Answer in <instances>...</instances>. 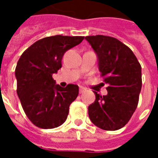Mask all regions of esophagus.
<instances>
[{"mask_svg":"<svg viewBox=\"0 0 158 158\" xmlns=\"http://www.w3.org/2000/svg\"><path fill=\"white\" fill-rule=\"evenodd\" d=\"M85 91H86L85 88L83 87V86H80V87H79V93H84Z\"/></svg>","mask_w":158,"mask_h":158,"instance_id":"34e87169","label":"esophagus"}]
</instances>
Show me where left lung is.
<instances>
[{"label":"left lung","instance_id":"left-lung-1","mask_svg":"<svg viewBox=\"0 0 158 158\" xmlns=\"http://www.w3.org/2000/svg\"><path fill=\"white\" fill-rule=\"evenodd\" d=\"M99 61L107 95L95 92L96 101L88 107L91 122L104 130H118L128 123L139 102L141 66L131 49L116 38L86 36Z\"/></svg>","mask_w":158,"mask_h":158}]
</instances>
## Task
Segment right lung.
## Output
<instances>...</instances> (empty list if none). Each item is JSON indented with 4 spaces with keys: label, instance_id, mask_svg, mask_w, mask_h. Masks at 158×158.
<instances>
[{
    "label": "right lung",
    "instance_id": "add662e5",
    "mask_svg": "<svg viewBox=\"0 0 158 158\" xmlns=\"http://www.w3.org/2000/svg\"><path fill=\"white\" fill-rule=\"evenodd\" d=\"M84 36L54 35L35 42L23 52L15 69L17 93L28 118L40 129H54L65 122L79 86L56 85L52 74L62 68L68 50Z\"/></svg>",
    "mask_w": 158,
    "mask_h": 158
}]
</instances>
